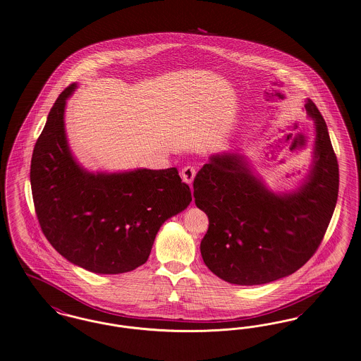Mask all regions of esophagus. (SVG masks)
I'll use <instances>...</instances> for the list:
<instances>
[{
    "label": "esophagus",
    "instance_id": "1",
    "mask_svg": "<svg viewBox=\"0 0 361 361\" xmlns=\"http://www.w3.org/2000/svg\"><path fill=\"white\" fill-rule=\"evenodd\" d=\"M195 169L194 167H191V166H188V167H185V169H182V178H183V180L186 182V183H189L191 185L192 183V180H194V176H195Z\"/></svg>",
    "mask_w": 361,
    "mask_h": 361
}]
</instances>
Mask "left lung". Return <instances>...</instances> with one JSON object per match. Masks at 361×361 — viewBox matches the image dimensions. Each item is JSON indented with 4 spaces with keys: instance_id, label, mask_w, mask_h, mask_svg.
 I'll return each instance as SVG.
<instances>
[{
    "instance_id": "1",
    "label": "left lung",
    "mask_w": 361,
    "mask_h": 361,
    "mask_svg": "<svg viewBox=\"0 0 361 361\" xmlns=\"http://www.w3.org/2000/svg\"><path fill=\"white\" fill-rule=\"evenodd\" d=\"M315 121L314 164L302 188L270 192L243 156H210L194 178L195 205L208 214L201 255L209 270L236 285H261L286 277L315 254L337 204L340 172L322 114L308 99Z\"/></svg>"
}]
</instances>
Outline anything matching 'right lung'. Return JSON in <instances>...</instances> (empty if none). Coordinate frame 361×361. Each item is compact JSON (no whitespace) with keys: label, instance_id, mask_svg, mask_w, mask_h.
I'll use <instances>...</instances> for the list:
<instances>
[{"label":"right lung","instance_id":"add662e5","mask_svg":"<svg viewBox=\"0 0 361 361\" xmlns=\"http://www.w3.org/2000/svg\"><path fill=\"white\" fill-rule=\"evenodd\" d=\"M71 84L58 96L31 160V189L39 224L69 262L99 274L144 265L161 224L191 202L178 170L92 173L68 147L63 113Z\"/></svg>","mask_w":361,"mask_h":361}]
</instances>
